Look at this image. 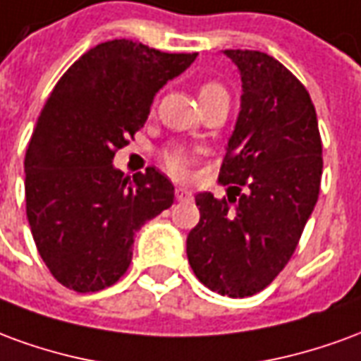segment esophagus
<instances>
[{"instance_id": "34e87169", "label": "esophagus", "mask_w": 361, "mask_h": 361, "mask_svg": "<svg viewBox=\"0 0 361 361\" xmlns=\"http://www.w3.org/2000/svg\"><path fill=\"white\" fill-rule=\"evenodd\" d=\"M176 199H178V201H191V199H193V193H191L188 188H176Z\"/></svg>"}]
</instances>
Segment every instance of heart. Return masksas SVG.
Wrapping results in <instances>:
<instances>
[{
    "label": "heart",
    "mask_w": 361,
    "mask_h": 361,
    "mask_svg": "<svg viewBox=\"0 0 361 361\" xmlns=\"http://www.w3.org/2000/svg\"><path fill=\"white\" fill-rule=\"evenodd\" d=\"M224 92L226 94V89L220 85V82H204L201 87V92H199V98L201 96H209V94H220ZM162 160H164V166L168 168V172L178 176V178H183L188 176L191 166H193V154L188 152L185 149H180V147H172V149H166L164 154H162Z\"/></svg>",
    "instance_id": "heart-1"
}]
</instances>
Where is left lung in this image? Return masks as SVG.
Returning <instances> with one entry per match:
<instances>
[{
    "label": "left lung",
    "instance_id": "obj_1",
    "mask_svg": "<svg viewBox=\"0 0 361 361\" xmlns=\"http://www.w3.org/2000/svg\"><path fill=\"white\" fill-rule=\"evenodd\" d=\"M242 75V110L219 180L228 197L199 193L188 259L212 292L247 298L279 276L317 203L323 145L310 92L279 59L224 50ZM244 193H241V189Z\"/></svg>",
    "mask_w": 361,
    "mask_h": 361
}]
</instances>
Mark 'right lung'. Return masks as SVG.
Here are the masks:
<instances>
[{
	"label": "right lung",
	"mask_w": 361,
	"mask_h": 361,
	"mask_svg": "<svg viewBox=\"0 0 361 361\" xmlns=\"http://www.w3.org/2000/svg\"><path fill=\"white\" fill-rule=\"evenodd\" d=\"M195 58L108 40L50 92L25 157V195L36 250L59 284L81 294L116 284L135 234L172 207L164 173L147 168L131 181L111 160L145 126L154 94Z\"/></svg>",
	"instance_id": "add662e5"
}]
</instances>
